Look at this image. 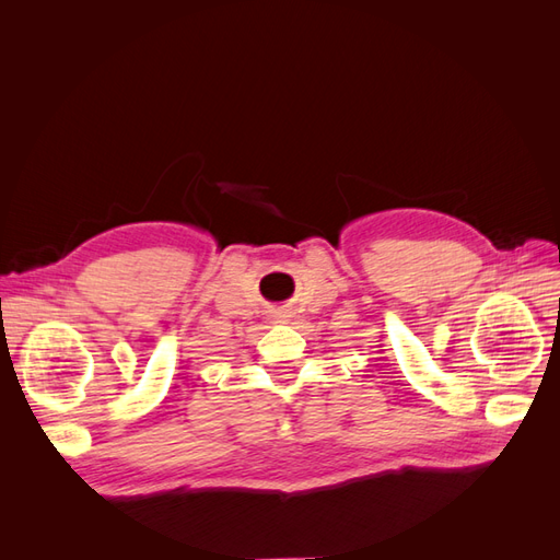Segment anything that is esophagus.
<instances>
[{
    "mask_svg": "<svg viewBox=\"0 0 560 560\" xmlns=\"http://www.w3.org/2000/svg\"><path fill=\"white\" fill-rule=\"evenodd\" d=\"M287 317H290V315H287L284 311H276V319H278V322H284Z\"/></svg>",
    "mask_w": 560,
    "mask_h": 560,
    "instance_id": "esophagus-1",
    "label": "esophagus"
}]
</instances>
